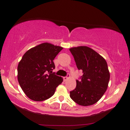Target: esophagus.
I'll list each match as a JSON object with an SVG mask.
<instances>
[{
  "mask_svg": "<svg viewBox=\"0 0 130 130\" xmlns=\"http://www.w3.org/2000/svg\"><path fill=\"white\" fill-rule=\"evenodd\" d=\"M69 77H70V74H67V77H63V80H64V81H65V82L67 81V80L68 79Z\"/></svg>",
  "mask_w": 130,
  "mask_h": 130,
  "instance_id": "1",
  "label": "esophagus"
}]
</instances>
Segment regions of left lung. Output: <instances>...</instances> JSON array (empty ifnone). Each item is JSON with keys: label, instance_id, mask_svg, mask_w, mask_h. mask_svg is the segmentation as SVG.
Here are the masks:
<instances>
[{"label": "left lung", "instance_id": "obj_1", "mask_svg": "<svg viewBox=\"0 0 130 130\" xmlns=\"http://www.w3.org/2000/svg\"><path fill=\"white\" fill-rule=\"evenodd\" d=\"M78 70H82L81 80H76V88L70 92V97L80 106L94 104L107 89L110 73L104 58L87 46L70 49Z\"/></svg>", "mask_w": 130, "mask_h": 130}]
</instances>
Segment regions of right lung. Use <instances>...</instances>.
Here are the masks:
<instances>
[{"label":"right lung","mask_w":130,"mask_h":130,"mask_svg":"<svg viewBox=\"0 0 130 130\" xmlns=\"http://www.w3.org/2000/svg\"><path fill=\"white\" fill-rule=\"evenodd\" d=\"M63 47L44 42L32 47L24 54L17 67L18 81L30 100L42 101L48 99L63 82L53 73L54 59Z\"/></svg>","instance_id":"add662e5"}]
</instances>
